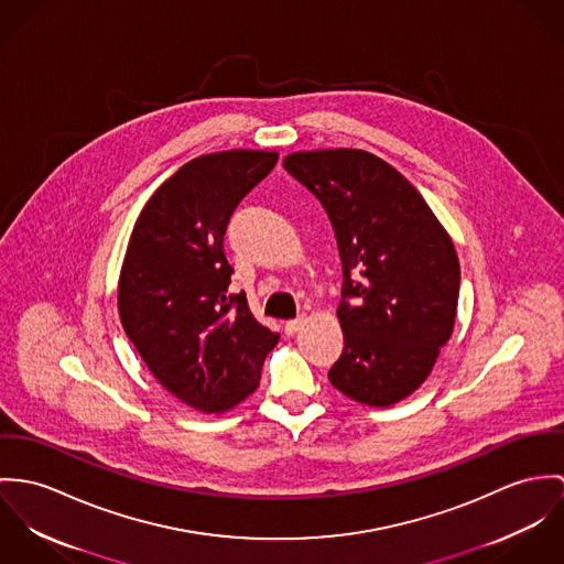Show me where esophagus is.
<instances>
[{"instance_id": "34e87169", "label": "esophagus", "mask_w": 564, "mask_h": 564, "mask_svg": "<svg viewBox=\"0 0 564 564\" xmlns=\"http://www.w3.org/2000/svg\"><path fill=\"white\" fill-rule=\"evenodd\" d=\"M303 324H305V317H303V315H301V317H296V319H288V322H285V335H294V333H299Z\"/></svg>"}]
</instances>
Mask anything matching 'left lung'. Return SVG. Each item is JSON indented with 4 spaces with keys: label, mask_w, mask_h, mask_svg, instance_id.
<instances>
[{
    "label": "left lung",
    "mask_w": 564,
    "mask_h": 564,
    "mask_svg": "<svg viewBox=\"0 0 564 564\" xmlns=\"http://www.w3.org/2000/svg\"><path fill=\"white\" fill-rule=\"evenodd\" d=\"M283 166L326 209L341 257L344 352L328 380L361 404H395L426 380L452 335L454 245L422 194L368 151H303Z\"/></svg>",
    "instance_id": "1"
}]
</instances>
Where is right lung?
Segmentation results:
<instances>
[{
  "label": "right lung",
  "mask_w": 564,
  "mask_h": 564,
  "mask_svg": "<svg viewBox=\"0 0 564 564\" xmlns=\"http://www.w3.org/2000/svg\"><path fill=\"white\" fill-rule=\"evenodd\" d=\"M279 155L223 151L184 164L153 192L129 238L119 313L138 355L175 398L220 413L252 393L279 335L229 294L225 231Z\"/></svg>",
  "instance_id": "add662e5"
}]
</instances>
